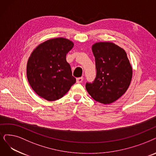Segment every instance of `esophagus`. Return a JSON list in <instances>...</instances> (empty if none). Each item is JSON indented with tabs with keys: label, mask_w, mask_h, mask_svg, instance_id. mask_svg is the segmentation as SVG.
Instances as JSON below:
<instances>
[{
	"label": "esophagus",
	"mask_w": 156,
	"mask_h": 156,
	"mask_svg": "<svg viewBox=\"0 0 156 156\" xmlns=\"http://www.w3.org/2000/svg\"><path fill=\"white\" fill-rule=\"evenodd\" d=\"M83 81V77H78L76 79V82L77 83H81Z\"/></svg>",
	"instance_id": "esophagus-1"
}]
</instances>
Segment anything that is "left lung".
Returning <instances> with one entry per match:
<instances>
[{"label": "left lung", "mask_w": 156, "mask_h": 156, "mask_svg": "<svg viewBox=\"0 0 156 156\" xmlns=\"http://www.w3.org/2000/svg\"><path fill=\"white\" fill-rule=\"evenodd\" d=\"M95 58L97 76L86 89L95 101L109 104L127 90L133 77V68L125 50L113 42L100 41L91 47Z\"/></svg>", "instance_id": "left-lung-1"}]
</instances>
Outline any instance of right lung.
I'll return each mask as SVG.
<instances>
[{"instance_id":"right-lung-1","label":"right lung","mask_w":156,"mask_h":156,"mask_svg":"<svg viewBox=\"0 0 156 156\" xmlns=\"http://www.w3.org/2000/svg\"><path fill=\"white\" fill-rule=\"evenodd\" d=\"M74 43L65 38L48 40L30 54L27 63V77L37 95L48 101L63 97L76 79L66 59Z\"/></svg>"}]
</instances>
